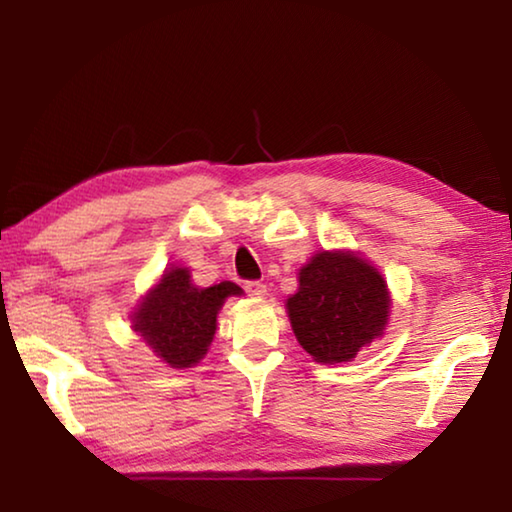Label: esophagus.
<instances>
[{"label":"esophagus","mask_w":512,"mask_h":512,"mask_svg":"<svg viewBox=\"0 0 512 512\" xmlns=\"http://www.w3.org/2000/svg\"><path fill=\"white\" fill-rule=\"evenodd\" d=\"M244 289H246V293H248L250 298H262L264 293H266V284L259 282V280H248L244 284Z\"/></svg>","instance_id":"esophagus-1"}]
</instances>
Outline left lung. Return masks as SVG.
Here are the masks:
<instances>
[{
  "label": "left lung",
  "instance_id": "1",
  "mask_svg": "<svg viewBox=\"0 0 512 512\" xmlns=\"http://www.w3.org/2000/svg\"><path fill=\"white\" fill-rule=\"evenodd\" d=\"M388 289L375 266L352 253H318L300 268V287L287 300L291 327L311 357L341 363L384 332Z\"/></svg>",
  "mask_w": 512,
  "mask_h": 512
}]
</instances>
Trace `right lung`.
<instances>
[{"instance_id":"obj_1","label":"right lung","mask_w":512,"mask_h":512,"mask_svg":"<svg viewBox=\"0 0 512 512\" xmlns=\"http://www.w3.org/2000/svg\"><path fill=\"white\" fill-rule=\"evenodd\" d=\"M235 282L198 289L187 268H171L135 311V332L171 368H189L203 359L216 332V314L228 296H239Z\"/></svg>"}]
</instances>
